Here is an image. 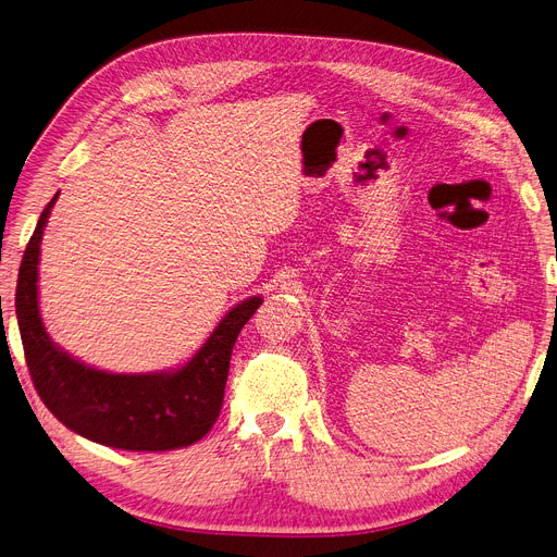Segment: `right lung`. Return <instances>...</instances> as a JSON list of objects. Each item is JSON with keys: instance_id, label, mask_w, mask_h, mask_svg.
Wrapping results in <instances>:
<instances>
[{"instance_id": "add662e5", "label": "right lung", "mask_w": 557, "mask_h": 557, "mask_svg": "<svg viewBox=\"0 0 557 557\" xmlns=\"http://www.w3.org/2000/svg\"><path fill=\"white\" fill-rule=\"evenodd\" d=\"M59 195L51 199L24 249L15 312L32 381L42 404L63 426L124 451H172L201 440L220 417L233 344L260 297L231 308L203 347L174 372L111 374L78 362L49 339L38 308L42 231Z\"/></svg>"}]
</instances>
